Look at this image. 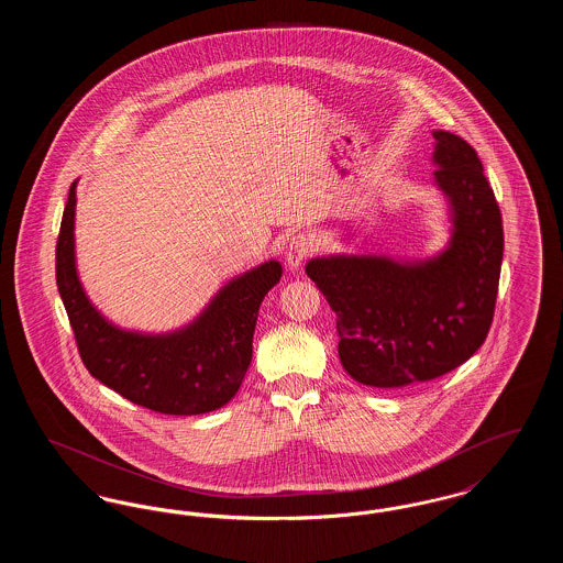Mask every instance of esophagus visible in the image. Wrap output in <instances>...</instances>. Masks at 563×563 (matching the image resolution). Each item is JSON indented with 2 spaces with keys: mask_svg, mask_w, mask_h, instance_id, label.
Listing matches in <instances>:
<instances>
[{
  "mask_svg": "<svg viewBox=\"0 0 563 563\" xmlns=\"http://www.w3.org/2000/svg\"><path fill=\"white\" fill-rule=\"evenodd\" d=\"M314 251V242L308 234H295L291 241L287 242V251H285V260L287 266L291 269H299L303 264V260Z\"/></svg>",
  "mask_w": 563,
  "mask_h": 563,
  "instance_id": "1",
  "label": "esophagus"
}]
</instances>
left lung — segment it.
<instances>
[{
  "instance_id": "left-lung-1",
  "label": "left lung",
  "mask_w": 563,
  "mask_h": 563,
  "mask_svg": "<svg viewBox=\"0 0 563 563\" xmlns=\"http://www.w3.org/2000/svg\"><path fill=\"white\" fill-rule=\"evenodd\" d=\"M434 186L452 236L429 260L329 255L306 274L338 317L340 361L356 382L401 388L450 374L482 349L498 295L505 234L477 152L434 131Z\"/></svg>"
}]
</instances>
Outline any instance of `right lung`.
<instances>
[{"mask_svg":"<svg viewBox=\"0 0 563 563\" xmlns=\"http://www.w3.org/2000/svg\"><path fill=\"white\" fill-rule=\"evenodd\" d=\"M76 188L71 184L56 241V285L81 361L124 399L168 416L209 413L241 388L253 356L260 306L280 280L274 260L232 278L194 321L168 333L126 331L88 299L76 268Z\"/></svg>","mask_w":563,"mask_h":563,"instance_id":"right-lung-1","label":"right lung"}]
</instances>
